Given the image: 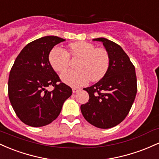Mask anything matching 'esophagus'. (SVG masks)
Masks as SVG:
<instances>
[{"mask_svg":"<svg viewBox=\"0 0 159 159\" xmlns=\"http://www.w3.org/2000/svg\"><path fill=\"white\" fill-rule=\"evenodd\" d=\"M72 91H73V92H74V93H76V92H80V89H79V88H73Z\"/></svg>","mask_w":159,"mask_h":159,"instance_id":"1","label":"esophagus"}]
</instances>
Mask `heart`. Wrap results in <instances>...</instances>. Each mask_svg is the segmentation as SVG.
<instances>
[{
  "label": "heart",
  "mask_w": 159,
  "mask_h": 159,
  "mask_svg": "<svg viewBox=\"0 0 159 159\" xmlns=\"http://www.w3.org/2000/svg\"><path fill=\"white\" fill-rule=\"evenodd\" d=\"M70 55L80 58L76 63L77 70L65 71L61 75L64 83L74 87L86 84L89 80L95 82L102 79L110 67V56L105 49H96L87 42L74 43L69 45V52L56 46L49 55V63L57 72H63L69 67Z\"/></svg>",
  "instance_id": "heart-1"
}]
</instances>
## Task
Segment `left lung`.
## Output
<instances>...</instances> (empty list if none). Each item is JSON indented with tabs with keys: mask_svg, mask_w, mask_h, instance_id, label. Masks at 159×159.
I'll return each instance as SVG.
<instances>
[{
	"mask_svg": "<svg viewBox=\"0 0 159 159\" xmlns=\"http://www.w3.org/2000/svg\"><path fill=\"white\" fill-rule=\"evenodd\" d=\"M93 40L103 43L110 56V67L102 79L83 89L89 100L80 110L92 125L110 128L124 120L134 101L137 90L135 67L118 44L103 37Z\"/></svg>",
	"mask_w": 159,
	"mask_h": 159,
	"instance_id": "1",
	"label": "left lung"
}]
</instances>
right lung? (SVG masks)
Here are the masks:
<instances>
[{
    "label": "right lung",
    "mask_w": 159,
    "mask_h": 159,
    "mask_svg": "<svg viewBox=\"0 0 159 159\" xmlns=\"http://www.w3.org/2000/svg\"><path fill=\"white\" fill-rule=\"evenodd\" d=\"M65 40L56 36L40 37L27 44L14 61L9 76V98L17 116L28 125L50 124L72 94V89L61 83L49 61L52 49ZM49 86L54 89L49 91Z\"/></svg>",
    "instance_id": "obj_1"
}]
</instances>
